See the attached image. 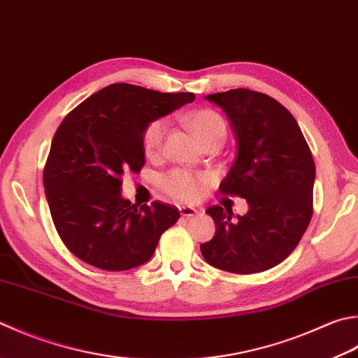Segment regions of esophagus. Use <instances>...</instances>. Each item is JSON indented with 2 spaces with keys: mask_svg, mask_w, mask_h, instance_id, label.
<instances>
[{
  "mask_svg": "<svg viewBox=\"0 0 358 358\" xmlns=\"http://www.w3.org/2000/svg\"><path fill=\"white\" fill-rule=\"evenodd\" d=\"M179 212H180L182 217H185V218H190V217H194V215H198L196 208H194V207H187V206L179 207Z\"/></svg>",
  "mask_w": 358,
  "mask_h": 358,
  "instance_id": "34e87169",
  "label": "esophagus"
}]
</instances>
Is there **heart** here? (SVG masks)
I'll return each mask as SVG.
<instances>
[{
    "instance_id": "obj_1",
    "label": "heart",
    "mask_w": 358,
    "mask_h": 358,
    "mask_svg": "<svg viewBox=\"0 0 358 358\" xmlns=\"http://www.w3.org/2000/svg\"><path fill=\"white\" fill-rule=\"evenodd\" d=\"M188 129L198 138L199 143H206L208 140L222 141L226 137V123L218 112L212 109H201L188 113L185 118ZM166 132V120L157 118L151 121L145 127L143 136H141V145L148 157H157ZM208 184V178L204 173H192L187 170H171L162 178V188L164 192L178 201L194 202L198 201L204 188Z\"/></svg>"
}]
</instances>
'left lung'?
<instances>
[{
	"label": "left lung",
	"instance_id": "obj_1",
	"mask_svg": "<svg viewBox=\"0 0 358 358\" xmlns=\"http://www.w3.org/2000/svg\"><path fill=\"white\" fill-rule=\"evenodd\" d=\"M227 113L237 156L220 192L245 198L246 215L207 208L217 226L201 245L208 265L254 274L279 265L298 246L313 215L315 162L294 117L279 101L249 89L207 95Z\"/></svg>",
	"mask_w": 358,
	"mask_h": 358
}]
</instances>
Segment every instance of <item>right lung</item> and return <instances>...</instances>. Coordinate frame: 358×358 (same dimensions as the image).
<instances>
[{
  "label": "right lung",
  "instance_id": "1",
  "mask_svg": "<svg viewBox=\"0 0 358 358\" xmlns=\"http://www.w3.org/2000/svg\"><path fill=\"white\" fill-rule=\"evenodd\" d=\"M193 99V93L110 84L64 118L51 141L43 187L54 227L78 259L124 271L152 257L179 210L162 201L131 204L120 193L123 176L145 165V127Z\"/></svg>",
  "mask_w": 358,
  "mask_h": 358
}]
</instances>
